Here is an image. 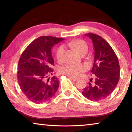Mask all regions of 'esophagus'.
<instances>
[{"instance_id":"1","label":"esophagus","mask_w":132,"mask_h":132,"mask_svg":"<svg viewBox=\"0 0 132 132\" xmlns=\"http://www.w3.org/2000/svg\"><path fill=\"white\" fill-rule=\"evenodd\" d=\"M69 79H71V80H73V81H76L77 80V78H75V77H71V76H69Z\"/></svg>"}]
</instances>
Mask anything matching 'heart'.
Returning a JSON list of instances; mask_svg holds the SVG:
<instances>
[{"mask_svg": "<svg viewBox=\"0 0 132 132\" xmlns=\"http://www.w3.org/2000/svg\"><path fill=\"white\" fill-rule=\"evenodd\" d=\"M67 46L75 49L81 55H84L88 51V45L84 40L75 39L67 43ZM65 50L63 46H60L57 48L56 52V56L58 62H62L64 61ZM85 68L82 64H73L68 63L61 67L59 71L62 74L68 76L77 77L80 73L84 70Z\"/></svg>", "mask_w": 132, "mask_h": 132, "instance_id": "heart-1", "label": "heart"}]
</instances>
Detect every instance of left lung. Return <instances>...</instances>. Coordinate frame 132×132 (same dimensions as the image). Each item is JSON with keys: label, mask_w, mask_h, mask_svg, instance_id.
Listing matches in <instances>:
<instances>
[{"label": "left lung", "mask_w": 132, "mask_h": 132, "mask_svg": "<svg viewBox=\"0 0 132 132\" xmlns=\"http://www.w3.org/2000/svg\"><path fill=\"white\" fill-rule=\"evenodd\" d=\"M85 35L91 38L94 50V59L91 79L82 91V94L92 101L104 100L115 90L119 80L120 66L117 55L108 42L93 33Z\"/></svg>", "instance_id": "8db88e82"}]
</instances>
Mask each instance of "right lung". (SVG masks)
Returning a JSON list of instances; mask_svg holds the SVG:
<instances>
[{
  "mask_svg": "<svg viewBox=\"0 0 132 132\" xmlns=\"http://www.w3.org/2000/svg\"><path fill=\"white\" fill-rule=\"evenodd\" d=\"M64 39L42 36L33 41L22 53L19 61L17 79L26 97L35 104H42L51 99L56 93L59 81L52 75L51 68L54 61L52 46Z\"/></svg>",
  "mask_w": 132,
  "mask_h": 132,
  "instance_id": "1",
  "label": "right lung"
}]
</instances>
